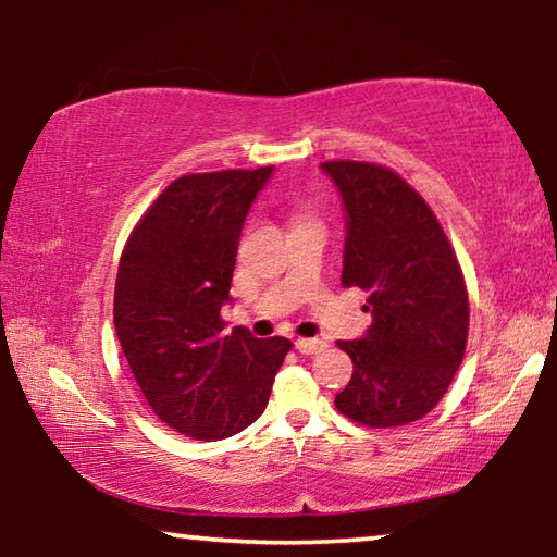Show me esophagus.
I'll return each mask as SVG.
<instances>
[{
  "label": "esophagus",
  "mask_w": 557,
  "mask_h": 557,
  "mask_svg": "<svg viewBox=\"0 0 557 557\" xmlns=\"http://www.w3.org/2000/svg\"><path fill=\"white\" fill-rule=\"evenodd\" d=\"M295 348L299 354L312 356V354H322L326 348V342H324V338H297Z\"/></svg>",
  "instance_id": "34e87169"
}]
</instances>
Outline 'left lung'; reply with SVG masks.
<instances>
[{
    "label": "left lung",
    "mask_w": 557,
    "mask_h": 557,
    "mask_svg": "<svg viewBox=\"0 0 557 557\" xmlns=\"http://www.w3.org/2000/svg\"><path fill=\"white\" fill-rule=\"evenodd\" d=\"M346 213L342 285L369 295L373 322L338 342L354 375L334 405L369 428H398L435 408L465 358L469 299L455 250L425 199L395 172L324 162Z\"/></svg>",
    "instance_id": "8db88e82"
}]
</instances>
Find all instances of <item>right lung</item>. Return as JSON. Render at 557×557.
<instances>
[{
  "instance_id": "1",
  "label": "right lung",
  "mask_w": 557,
  "mask_h": 557,
  "mask_svg": "<svg viewBox=\"0 0 557 557\" xmlns=\"http://www.w3.org/2000/svg\"><path fill=\"white\" fill-rule=\"evenodd\" d=\"M275 169L186 174L169 184L122 250L115 332L139 391L169 428L223 440L256 422L289 338L223 334L240 231Z\"/></svg>"
}]
</instances>
